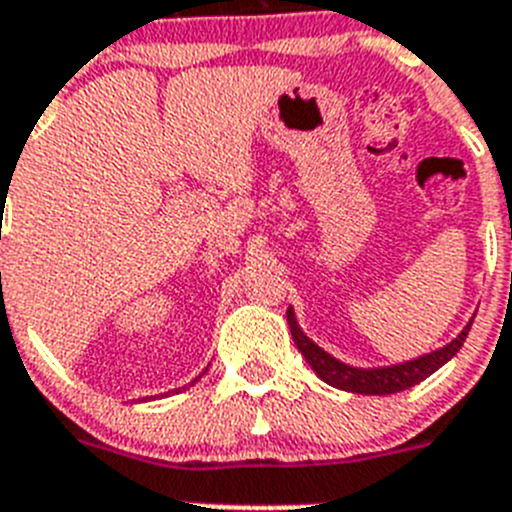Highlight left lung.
<instances>
[{
	"label": "left lung",
	"instance_id": "obj_1",
	"mask_svg": "<svg viewBox=\"0 0 512 512\" xmlns=\"http://www.w3.org/2000/svg\"><path fill=\"white\" fill-rule=\"evenodd\" d=\"M474 320V318H472ZM472 320H469L464 328H461L459 336L454 341H449L446 346L436 348L431 354H423L418 359L400 361V364H387V366H351L338 361L336 356H330L328 351L318 346L315 341L302 333L300 323H297L295 310L289 307L287 310V323L292 330V338H295L300 354L305 356L307 364L325 384L336 387L343 392H356V395H395V392L410 390L418 382H423L425 377H431L433 372H438L446 361H451L456 356V351L461 348L464 338H467L469 328H472Z\"/></svg>",
	"mask_w": 512,
	"mask_h": 512
}]
</instances>
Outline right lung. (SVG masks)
Listing matches in <instances>:
<instances>
[{"label": "right lung", "mask_w": 512, "mask_h": 512, "mask_svg": "<svg viewBox=\"0 0 512 512\" xmlns=\"http://www.w3.org/2000/svg\"><path fill=\"white\" fill-rule=\"evenodd\" d=\"M205 372H207V369H205ZM205 372H202V374H205ZM202 374H200V377H202ZM200 377H197V379H200ZM197 379H194V382H197ZM194 382H192V384H194Z\"/></svg>", "instance_id": "add662e5"}]
</instances>
